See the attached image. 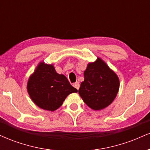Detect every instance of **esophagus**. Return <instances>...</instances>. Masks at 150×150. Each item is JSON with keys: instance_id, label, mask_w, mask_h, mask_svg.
<instances>
[{"instance_id": "1", "label": "esophagus", "mask_w": 150, "mask_h": 150, "mask_svg": "<svg viewBox=\"0 0 150 150\" xmlns=\"http://www.w3.org/2000/svg\"><path fill=\"white\" fill-rule=\"evenodd\" d=\"M73 86L74 87H75V89H79V88H80V84H79V82H75V83H73Z\"/></svg>"}]
</instances>
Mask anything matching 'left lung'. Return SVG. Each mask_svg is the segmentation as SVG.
<instances>
[{
	"label": "left lung",
	"mask_w": 150,
	"mask_h": 150,
	"mask_svg": "<svg viewBox=\"0 0 150 150\" xmlns=\"http://www.w3.org/2000/svg\"><path fill=\"white\" fill-rule=\"evenodd\" d=\"M84 77L78 92L89 108L99 111L113 102L119 90V78L101 58L87 64Z\"/></svg>",
	"instance_id": "obj_1"
}]
</instances>
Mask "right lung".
Returning <instances> with one entry per match:
<instances>
[{"label":"right lung","mask_w":150,"mask_h":150,"mask_svg":"<svg viewBox=\"0 0 150 150\" xmlns=\"http://www.w3.org/2000/svg\"><path fill=\"white\" fill-rule=\"evenodd\" d=\"M27 89L34 104L50 111L58 109L70 94L77 92L64 75L56 71L53 64L44 61L38 64L29 77Z\"/></svg>","instance_id":"1"}]
</instances>
